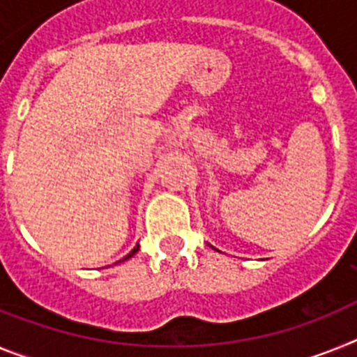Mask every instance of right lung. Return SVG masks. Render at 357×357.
<instances>
[{
	"instance_id": "add662e5",
	"label": "right lung",
	"mask_w": 357,
	"mask_h": 357,
	"mask_svg": "<svg viewBox=\"0 0 357 357\" xmlns=\"http://www.w3.org/2000/svg\"><path fill=\"white\" fill-rule=\"evenodd\" d=\"M137 250H139V245H136V247H134V248H132V250H130V252H128V254H127V256L123 257V259H119V261H118V263H121V261H127L128 257H132V256H134V254H136V252H137Z\"/></svg>"
}]
</instances>
